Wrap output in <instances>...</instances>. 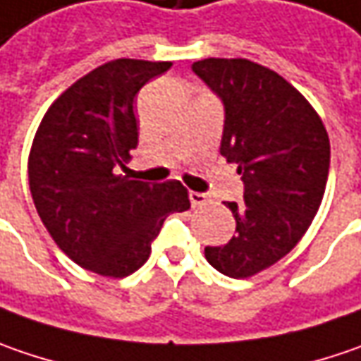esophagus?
Segmentation results:
<instances>
[{"label":"esophagus","instance_id":"34e87169","mask_svg":"<svg viewBox=\"0 0 361 361\" xmlns=\"http://www.w3.org/2000/svg\"><path fill=\"white\" fill-rule=\"evenodd\" d=\"M190 202H192L194 208H202V206L208 204V196L202 194V192H190Z\"/></svg>","mask_w":361,"mask_h":361}]
</instances>
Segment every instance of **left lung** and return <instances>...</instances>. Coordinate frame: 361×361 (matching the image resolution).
Listing matches in <instances>:
<instances>
[{
  "mask_svg": "<svg viewBox=\"0 0 361 361\" xmlns=\"http://www.w3.org/2000/svg\"><path fill=\"white\" fill-rule=\"evenodd\" d=\"M192 68L224 102L220 153L244 181L243 202H228L236 234L204 252L216 271L248 279L289 255L311 226L327 185L329 137L311 102L267 66L206 58Z\"/></svg>",
  "mask_w": 361,
  "mask_h": 361,
  "instance_id": "8db88e82",
  "label": "left lung"
}]
</instances>
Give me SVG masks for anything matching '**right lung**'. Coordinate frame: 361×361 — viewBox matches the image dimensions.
Masks as SVG:
<instances>
[{
	"mask_svg": "<svg viewBox=\"0 0 361 361\" xmlns=\"http://www.w3.org/2000/svg\"><path fill=\"white\" fill-rule=\"evenodd\" d=\"M169 68L133 58L101 64L50 104L36 131L27 157L34 206L58 248L87 271L129 276L149 259L165 218L190 210L181 181L118 171L139 139L135 94Z\"/></svg>",
	"mask_w": 361,
	"mask_h": 361,
	"instance_id": "right-lung-1",
	"label": "right lung"
}]
</instances>
